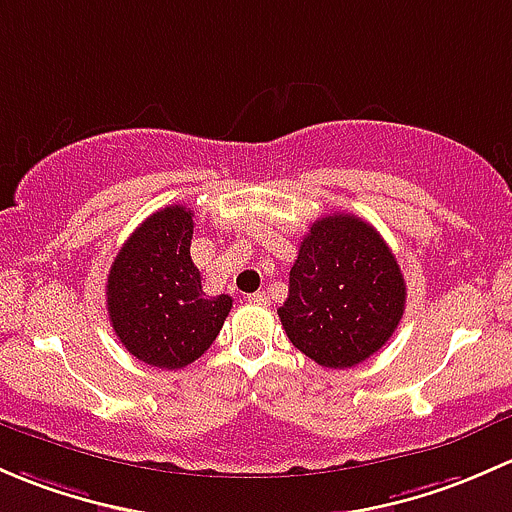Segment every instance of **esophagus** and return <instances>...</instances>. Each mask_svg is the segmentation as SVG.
<instances>
[{
  "mask_svg": "<svg viewBox=\"0 0 512 512\" xmlns=\"http://www.w3.org/2000/svg\"><path fill=\"white\" fill-rule=\"evenodd\" d=\"M249 300H251V303H256V305H268V293L266 291L251 293Z\"/></svg>",
  "mask_w": 512,
  "mask_h": 512,
  "instance_id": "obj_1",
  "label": "esophagus"
}]
</instances>
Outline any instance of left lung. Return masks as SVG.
Instances as JSON below:
<instances>
[{
    "label": "left lung",
    "instance_id": "8db88e82",
    "mask_svg": "<svg viewBox=\"0 0 512 512\" xmlns=\"http://www.w3.org/2000/svg\"><path fill=\"white\" fill-rule=\"evenodd\" d=\"M404 303L407 283L379 231L355 214H330L300 241L278 318L305 357L347 370L392 337Z\"/></svg>",
    "mask_w": 512,
    "mask_h": 512
}]
</instances>
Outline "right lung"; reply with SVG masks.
<instances>
[{"mask_svg":"<svg viewBox=\"0 0 512 512\" xmlns=\"http://www.w3.org/2000/svg\"><path fill=\"white\" fill-rule=\"evenodd\" d=\"M192 209L150 214L130 234L108 271V315L125 350L160 370H182L217 340L229 295L209 298L192 263Z\"/></svg>","mask_w":512,"mask_h":512,"instance_id":"right-lung-1","label":"right lung"}]
</instances>
